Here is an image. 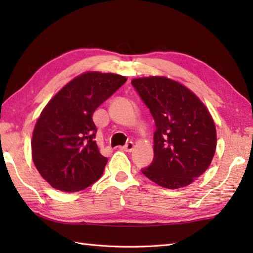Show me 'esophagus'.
Segmentation results:
<instances>
[{
  "instance_id": "1",
  "label": "esophagus",
  "mask_w": 253,
  "mask_h": 253,
  "mask_svg": "<svg viewBox=\"0 0 253 253\" xmlns=\"http://www.w3.org/2000/svg\"><path fill=\"white\" fill-rule=\"evenodd\" d=\"M122 151H125V152H131L133 150V143L132 142H128L126 146H123L121 147Z\"/></svg>"
}]
</instances>
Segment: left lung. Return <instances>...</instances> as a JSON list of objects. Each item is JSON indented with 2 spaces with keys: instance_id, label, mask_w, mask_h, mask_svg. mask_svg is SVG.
<instances>
[{
  "instance_id": "obj_1",
  "label": "left lung",
  "mask_w": 253,
  "mask_h": 253,
  "mask_svg": "<svg viewBox=\"0 0 253 253\" xmlns=\"http://www.w3.org/2000/svg\"><path fill=\"white\" fill-rule=\"evenodd\" d=\"M133 87L155 121L154 159L141 171L155 184L178 189L201 176L216 150V128L203 102L165 76L133 78Z\"/></svg>"
}]
</instances>
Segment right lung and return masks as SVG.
<instances>
[{
    "label": "right lung",
    "mask_w": 253,
    "mask_h": 253,
    "mask_svg": "<svg viewBox=\"0 0 253 253\" xmlns=\"http://www.w3.org/2000/svg\"><path fill=\"white\" fill-rule=\"evenodd\" d=\"M126 80L113 73H83L42 110L32 132L31 157L42 178L53 188L80 191L103 174L107 158L94 141L92 115Z\"/></svg>",
    "instance_id": "add662e5"
}]
</instances>
